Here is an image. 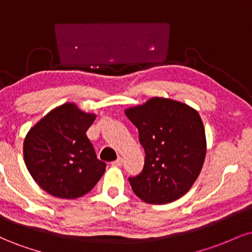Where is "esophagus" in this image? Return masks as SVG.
<instances>
[{"mask_svg":"<svg viewBox=\"0 0 252 252\" xmlns=\"http://www.w3.org/2000/svg\"><path fill=\"white\" fill-rule=\"evenodd\" d=\"M111 164L114 167H121L123 164V158H118L116 161H114V162H111Z\"/></svg>","mask_w":252,"mask_h":252,"instance_id":"34e87169","label":"esophagus"}]
</instances>
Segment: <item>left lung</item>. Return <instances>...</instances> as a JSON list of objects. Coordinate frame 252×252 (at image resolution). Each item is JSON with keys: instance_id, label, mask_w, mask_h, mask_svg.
<instances>
[{"instance_id": "1", "label": "left lung", "mask_w": 252, "mask_h": 252, "mask_svg": "<svg viewBox=\"0 0 252 252\" xmlns=\"http://www.w3.org/2000/svg\"><path fill=\"white\" fill-rule=\"evenodd\" d=\"M138 130L146 158L129 178L134 193L148 204H168L194 184L206 156V136L198 111L169 98H150L126 110Z\"/></svg>"}]
</instances>
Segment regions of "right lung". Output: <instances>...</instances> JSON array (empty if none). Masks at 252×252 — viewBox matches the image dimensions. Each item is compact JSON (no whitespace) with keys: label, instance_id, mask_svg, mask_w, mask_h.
<instances>
[{"label":"right lung","instance_id":"1","mask_svg":"<svg viewBox=\"0 0 252 252\" xmlns=\"http://www.w3.org/2000/svg\"><path fill=\"white\" fill-rule=\"evenodd\" d=\"M96 115L65 103L31 128L24 142L28 172L43 190L63 199L83 196L94 187L106 164L98 160L86 131Z\"/></svg>","mask_w":252,"mask_h":252}]
</instances>
